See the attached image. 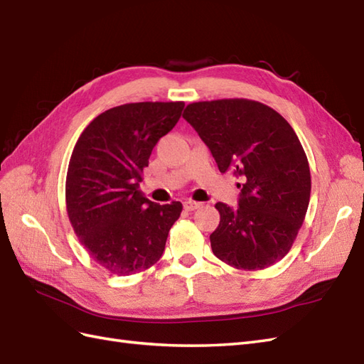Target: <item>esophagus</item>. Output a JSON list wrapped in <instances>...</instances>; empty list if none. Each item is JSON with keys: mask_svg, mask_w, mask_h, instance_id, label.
<instances>
[{"mask_svg": "<svg viewBox=\"0 0 364 364\" xmlns=\"http://www.w3.org/2000/svg\"><path fill=\"white\" fill-rule=\"evenodd\" d=\"M183 205H184V209L188 210V212H193V210L198 209V207L201 205V203H196V201L188 200V201H184V203H183Z\"/></svg>", "mask_w": 364, "mask_h": 364, "instance_id": "obj_1", "label": "esophagus"}]
</instances>
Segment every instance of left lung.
<instances>
[{
    "instance_id": "left-lung-1",
    "label": "left lung",
    "mask_w": 364,
    "mask_h": 364,
    "mask_svg": "<svg viewBox=\"0 0 364 364\" xmlns=\"http://www.w3.org/2000/svg\"><path fill=\"white\" fill-rule=\"evenodd\" d=\"M183 117L209 146L220 172L241 178L240 205L216 203L213 255L237 269H264L293 247L311 195L306 154L277 111L248 99L193 102Z\"/></svg>"
}]
</instances>
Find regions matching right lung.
Returning <instances> with one entry per match:
<instances>
[{
  "instance_id": "add662e5",
  "label": "right lung",
  "mask_w": 364,
  "mask_h": 364,
  "mask_svg": "<svg viewBox=\"0 0 364 364\" xmlns=\"http://www.w3.org/2000/svg\"><path fill=\"white\" fill-rule=\"evenodd\" d=\"M184 102H137L92 120L73 149L65 201L73 230L95 261L117 276L148 269L164 252L183 204L160 205L140 191L151 152L181 117Z\"/></svg>"
}]
</instances>
